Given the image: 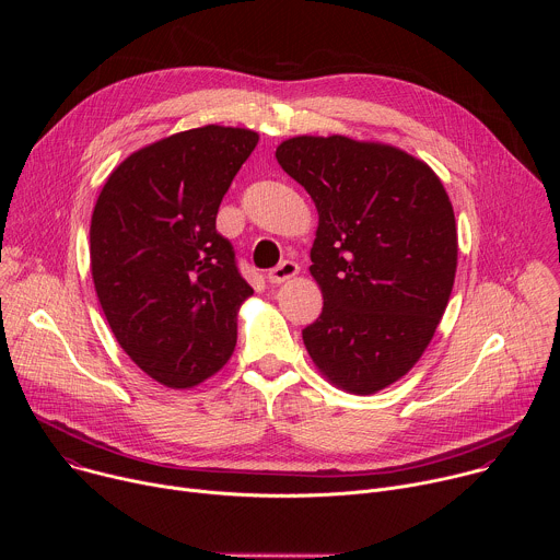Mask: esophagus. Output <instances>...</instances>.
<instances>
[{"label": "esophagus", "instance_id": "34e87169", "mask_svg": "<svg viewBox=\"0 0 560 560\" xmlns=\"http://www.w3.org/2000/svg\"><path fill=\"white\" fill-rule=\"evenodd\" d=\"M299 275V266L294 261H281L277 268H272L268 272V281L279 285V283H285L290 279H294Z\"/></svg>", "mask_w": 560, "mask_h": 560}]
</instances>
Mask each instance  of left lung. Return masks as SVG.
<instances>
[{
    "label": "left lung",
    "instance_id": "left-lung-1",
    "mask_svg": "<svg viewBox=\"0 0 560 560\" xmlns=\"http://www.w3.org/2000/svg\"><path fill=\"white\" fill-rule=\"evenodd\" d=\"M275 154L318 212L310 275L324 310L305 350L335 387L376 394L417 365L447 307L452 201L423 159L383 141L299 135Z\"/></svg>",
    "mask_w": 560,
    "mask_h": 560
}]
</instances>
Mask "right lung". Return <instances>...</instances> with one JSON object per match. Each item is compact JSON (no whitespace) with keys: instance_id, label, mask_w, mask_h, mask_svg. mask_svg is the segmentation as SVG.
Here are the masks:
<instances>
[{"instance_id":"obj_1","label":"right lung","mask_w":560,"mask_h":560,"mask_svg":"<svg viewBox=\"0 0 560 560\" xmlns=\"http://www.w3.org/2000/svg\"><path fill=\"white\" fill-rule=\"evenodd\" d=\"M259 132L201 126L152 141L108 175L91 219V272L121 350L150 378L188 389L236 346L253 288L217 212Z\"/></svg>"}]
</instances>
